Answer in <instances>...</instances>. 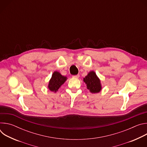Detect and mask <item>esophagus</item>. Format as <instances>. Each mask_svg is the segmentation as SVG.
Masks as SVG:
<instances>
[{"label": "esophagus", "instance_id": "34e87169", "mask_svg": "<svg viewBox=\"0 0 147 147\" xmlns=\"http://www.w3.org/2000/svg\"><path fill=\"white\" fill-rule=\"evenodd\" d=\"M79 77H80V75H79V74H77V75H76V76H73V78H79Z\"/></svg>", "mask_w": 147, "mask_h": 147}]
</instances>
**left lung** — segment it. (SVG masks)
<instances>
[{
  "label": "left lung",
  "mask_w": 147,
  "mask_h": 147,
  "mask_svg": "<svg viewBox=\"0 0 147 147\" xmlns=\"http://www.w3.org/2000/svg\"><path fill=\"white\" fill-rule=\"evenodd\" d=\"M83 81L87 85V88L90 90V92L92 94L98 93L102 90V86L100 80L96 76L94 71L89 72L84 78Z\"/></svg>",
  "instance_id": "1"
}]
</instances>
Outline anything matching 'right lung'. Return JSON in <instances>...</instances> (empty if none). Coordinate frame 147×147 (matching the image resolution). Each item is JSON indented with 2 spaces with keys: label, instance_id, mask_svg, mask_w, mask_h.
I'll return each mask as SVG.
<instances>
[{
  "label": "right lung",
  "instance_id": "right-lung-1",
  "mask_svg": "<svg viewBox=\"0 0 147 147\" xmlns=\"http://www.w3.org/2000/svg\"><path fill=\"white\" fill-rule=\"evenodd\" d=\"M67 79V77L62 76L59 71H54L49 81L48 86L49 90L52 92H56L59 88L65 82Z\"/></svg>",
  "mask_w": 147,
  "mask_h": 147
}]
</instances>
